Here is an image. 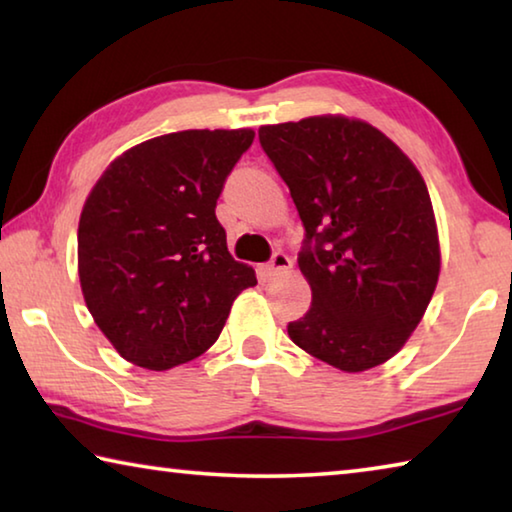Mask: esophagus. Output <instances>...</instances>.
<instances>
[{
    "instance_id": "obj_1",
    "label": "esophagus",
    "mask_w": 512,
    "mask_h": 512,
    "mask_svg": "<svg viewBox=\"0 0 512 512\" xmlns=\"http://www.w3.org/2000/svg\"><path fill=\"white\" fill-rule=\"evenodd\" d=\"M289 268H291V257L287 253H282V250H277V253H273L271 262L266 264V275L275 277V275L289 273Z\"/></svg>"
}]
</instances>
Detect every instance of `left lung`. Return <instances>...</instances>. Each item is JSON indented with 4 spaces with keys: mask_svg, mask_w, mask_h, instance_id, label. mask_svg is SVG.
I'll use <instances>...</instances> for the list:
<instances>
[{
    "mask_svg": "<svg viewBox=\"0 0 512 512\" xmlns=\"http://www.w3.org/2000/svg\"><path fill=\"white\" fill-rule=\"evenodd\" d=\"M305 225L298 266L311 307L291 341L345 372L400 352L440 273L438 230L420 171L366 121L309 117L259 128Z\"/></svg>",
    "mask_w": 512,
    "mask_h": 512,
    "instance_id": "left-lung-1",
    "label": "left lung"
}]
</instances>
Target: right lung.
<instances>
[{
	"label": "right lung",
	"instance_id": "1",
	"mask_svg": "<svg viewBox=\"0 0 512 512\" xmlns=\"http://www.w3.org/2000/svg\"><path fill=\"white\" fill-rule=\"evenodd\" d=\"M255 140L241 131L155 137L103 171L79 221V277L94 323L146 370L187 363L219 339L255 271L228 253L216 201Z\"/></svg>",
	"mask_w": 512,
	"mask_h": 512
}]
</instances>
